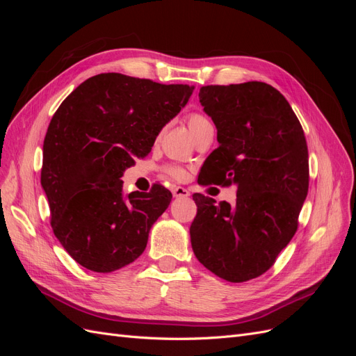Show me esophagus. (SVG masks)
Returning a JSON list of instances; mask_svg holds the SVG:
<instances>
[{
    "instance_id": "esophagus-1",
    "label": "esophagus",
    "mask_w": 356,
    "mask_h": 356,
    "mask_svg": "<svg viewBox=\"0 0 356 356\" xmlns=\"http://www.w3.org/2000/svg\"><path fill=\"white\" fill-rule=\"evenodd\" d=\"M172 195H174V197H188L190 196V191L187 190V188H184V187H174L172 188Z\"/></svg>"
}]
</instances>
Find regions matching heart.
Wrapping results in <instances>:
<instances>
[{"label":"heart","instance_id":"1","mask_svg":"<svg viewBox=\"0 0 356 356\" xmlns=\"http://www.w3.org/2000/svg\"><path fill=\"white\" fill-rule=\"evenodd\" d=\"M187 122H188V127H190L191 134H195L196 131H199V129L203 127V126L211 124L208 118L204 117L203 114H200V113H193V114H190V115L187 117ZM168 174H169L172 178L181 179V178H184L186 170L182 169V168H179V166H169V168H168Z\"/></svg>","mask_w":356,"mask_h":356}]
</instances>
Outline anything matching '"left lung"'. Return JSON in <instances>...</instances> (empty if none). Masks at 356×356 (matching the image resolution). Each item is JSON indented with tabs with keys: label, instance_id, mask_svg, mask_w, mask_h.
I'll return each instance as SVG.
<instances>
[{
	"label": "left lung",
	"instance_id": "8db88e82",
	"mask_svg": "<svg viewBox=\"0 0 356 356\" xmlns=\"http://www.w3.org/2000/svg\"><path fill=\"white\" fill-rule=\"evenodd\" d=\"M199 99L220 144L204 160L200 184H234L238 195L233 207L193 196V252L213 275L246 282L267 272L297 232L309 190L305 132L270 84L203 86Z\"/></svg>",
	"mask_w": 356,
	"mask_h": 356
}]
</instances>
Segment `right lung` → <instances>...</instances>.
I'll return each instance as SVG.
<instances>
[{"mask_svg": "<svg viewBox=\"0 0 356 356\" xmlns=\"http://www.w3.org/2000/svg\"><path fill=\"white\" fill-rule=\"evenodd\" d=\"M188 84H160L106 72L83 81L51 117L42 145L41 186L53 233L75 261L110 273L145 250L169 207L163 186L123 193V172L145 157L186 106Z\"/></svg>", "mask_w": 356, "mask_h": 356, "instance_id": "obj_1", "label": "right lung"}]
</instances>
